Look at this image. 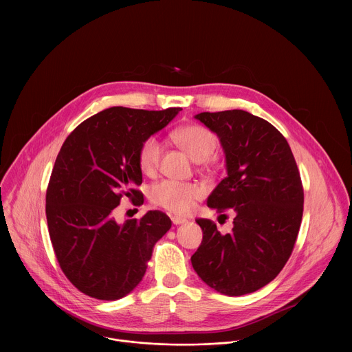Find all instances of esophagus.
Returning <instances> with one entry per match:
<instances>
[{
	"instance_id": "obj_1",
	"label": "esophagus",
	"mask_w": 352,
	"mask_h": 352,
	"mask_svg": "<svg viewBox=\"0 0 352 352\" xmlns=\"http://www.w3.org/2000/svg\"><path fill=\"white\" fill-rule=\"evenodd\" d=\"M172 222H173L175 225H180V223H186L187 219H186V218H182V217L173 215V217H172Z\"/></svg>"
}]
</instances>
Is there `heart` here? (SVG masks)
Returning <instances> with one entry per match:
<instances>
[{"instance_id": "obj_1", "label": "heart", "mask_w": 352, "mask_h": 352, "mask_svg": "<svg viewBox=\"0 0 352 352\" xmlns=\"http://www.w3.org/2000/svg\"><path fill=\"white\" fill-rule=\"evenodd\" d=\"M172 141L186 151L194 161L206 164L218 145V137L210 129L201 124H187L177 127L170 134ZM161 144L154 138H146L138 151L140 169L146 176L157 173ZM204 187L198 183H180L164 180L155 184L151 191V201L168 211L176 214H188L194 210L195 203L203 198Z\"/></svg>"}]
</instances>
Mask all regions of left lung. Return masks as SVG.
<instances>
[{
	"instance_id": "obj_1",
	"label": "left lung",
	"mask_w": 352,
	"mask_h": 352,
	"mask_svg": "<svg viewBox=\"0 0 352 352\" xmlns=\"http://www.w3.org/2000/svg\"><path fill=\"white\" fill-rule=\"evenodd\" d=\"M195 118L218 135L226 157L228 176L207 206L234 218L226 234L197 219L203 240L192 267L221 294H250L275 279L294 250L303 212L300 170L286 138L267 120L243 109Z\"/></svg>"
}]
</instances>
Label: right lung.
<instances>
[{
	"label": "right lung",
	"mask_w": 352,
	"mask_h": 352,
	"mask_svg": "<svg viewBox=\"0 0 352 352\" xmlns=\"http://www.w3.org/2000/svg\"><path fill=\"white\" fill-rule=\"evenodd\" d=\"M182 108L111 107L78 124L56 155L46 192L51 244L66 278L81 293L115 301L142 280L154 244L170 229L158 210L118 223L113 210L126 195L141 206L138 151Z\"/></svg>",
	"instance_id": "obj_1"
}]
</instances>
